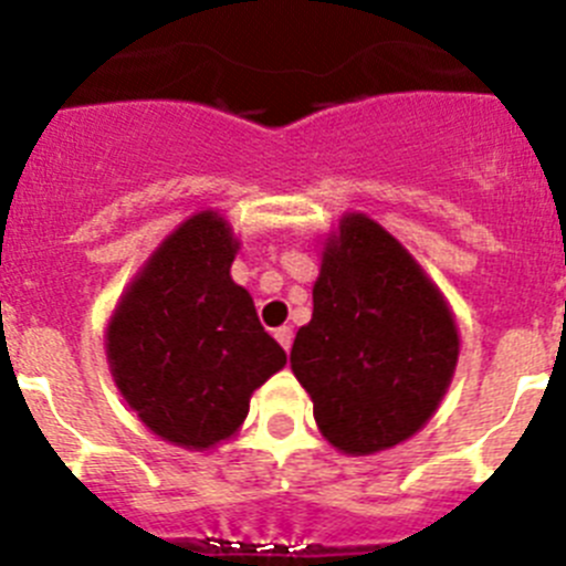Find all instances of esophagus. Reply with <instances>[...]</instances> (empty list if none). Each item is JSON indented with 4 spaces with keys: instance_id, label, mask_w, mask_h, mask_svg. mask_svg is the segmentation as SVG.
Wrapping results in <instances>:
<instances>
[{
    "instance_id": "obj_1",
    "label": "esophagus",
    "mask_w": 566,
    "mask_h": 566,
    "mask_svg": "<svg viewBox=\"0 0 566 566\" xmlns=\"http://www.w3.org/2000/svg\"><path fill=\"white\" fill-rule=\"evenodd\" d=\"M274 337H277V343L283 345V348H292V339H294V332L289 326H280V328H274Z\"/></svg>"
}]
</instances>
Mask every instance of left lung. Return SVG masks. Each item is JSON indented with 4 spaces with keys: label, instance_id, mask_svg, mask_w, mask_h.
I'll use <instances>...</instances> for the list:
<instances>
[{
    "label": "left lung",
    "instance_id": "left-lung-1",
    "mask_svg": "<svg viewBox=\"0 0 566 566\" xmlns=\"http://www.w3.org/2000/svg\"><path fill=\"white\" fill-rule=\"evenodd\" d=\"M314 312L292 345V371L319 433L368 457L405 442L437 413L459 359L442 292L368 214L348 212L323 247Z\"/></svg>",
    "mask_w": 566,
    "mask_h": 566
}]
</instances>
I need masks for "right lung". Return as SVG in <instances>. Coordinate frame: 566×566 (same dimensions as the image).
Instances as JSON below:
<instances>
[{
	"label": "right lung",
	"instance_id": "right-lung-1",
	"mask_svg": "<svg viewBox=\"0 0 566 566\" xmlns=\"http://www.w3.org/2000/svg\"><path fill=\"white\" fill-rule=\"evenodd\" d=\"M238 249L221 214H192L135 274L104 337L129 408L155 437L189 451L232 437L254 388L286 365L229 274Z\"/></svg>",
	"mask_w": 566,
	"mask_h": 566
}]
</instances>
